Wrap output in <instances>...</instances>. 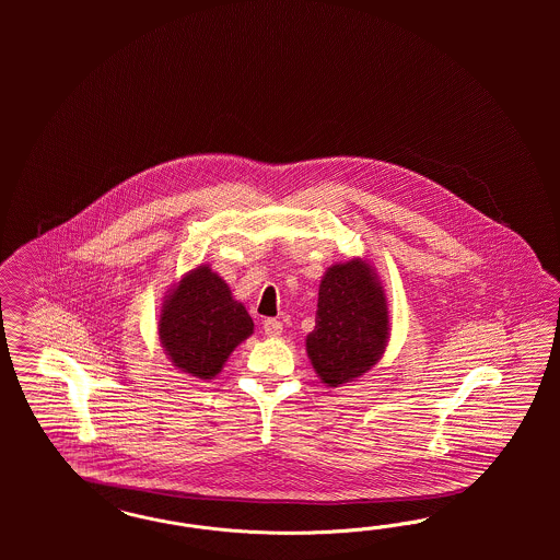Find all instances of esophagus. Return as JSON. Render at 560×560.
Here are the masks:
<instances>
[{
	"label": "esophagus",
	"mask_w": 560,
	"mask_h": 560,
	"mask_svg": "<svg viewBox=\"0 0 560 560\" xmlns=\"http://www.w3.org/2000/svg\"><path fill=\"white\" fill-rule=\"evenodd\" d=\"M262 330H265L267 337H279V335L283 332V324L279 323V320H275V318H267V320L262 323Z\"/></svg>",
	"instance_id": "34e87169"
}]
</instances>
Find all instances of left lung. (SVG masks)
<instances>
[{"label":"left lung","mask_w":560,"mask_h":560,"mask_svg":"<svg viewBox=\"0 0 560 560\" xmlns=\"http://www.w3.org/2000/svg\"><path fill=\"white\" fill-rule=\"evenodd\" d=\"M390 340V312L382 281L363 258L335 262L318 289L316 326L305 351L328 388L355 382L382 359Z\"/></svg>","instance_id":"left-lung-1"}]
</instances>
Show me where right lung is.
I'll return each mask as SVG.
<instances>
[{
  "label": "right lung",
  "instance_id": "right-lung-1",
  "mask_svg": "<svg viewBox=\"0 0 560 560\" xmlns=\"http://www.w3.org/2000/svg\"><path fill=\"white\" fill-rule=\"evenodd\" d=\"M255 323L209 265L185 272L164 295L158 337L172 365L195 380H213Z\"/></svg>",
  "mask_w": 560,
  "mask_h": 560
}]
</instances>
